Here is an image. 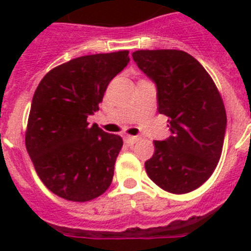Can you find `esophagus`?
Here are the masks:
<instances>
[{"instance_id":"obj_1","label":"esophagus","mask_w":251,"mask_h":251,"mask_svg":"<svg viewBox=\"0 0 251 251\" xmlns=\"http://www.w3.org/2000/svg\"><path fill=\"white\" fill-rule=\"evenodd\" d=\"M138 141H139V138L138 137H131V135H127V137H125V142L129 146H133L134 143H137Z\"/></svg>"}]
</instances>
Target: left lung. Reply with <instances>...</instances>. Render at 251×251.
<instances>
[{
	"mask_svg": "<svg viewBox=\"0 0 251 251\" xmlns=\"http://www.w3.org/2000/svg\"><path fill=\"white\" fill-rule=\"evenodd\" d=\"M133 58L156 83L157 110L169 118L172 133L153 142L146 172L168 193H190L210 178L222 156L226 127L222 95L206 69L183 50L146 49Z\"/></svg>",
	"mask_w": 251,
	"mask_h": 251,
	"instance_id": "left-lung-1",
	"label": "left lung"
}]
</instances>
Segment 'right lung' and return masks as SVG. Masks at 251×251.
I'll list each match as a JSON object with an SVG mask.
<instances>
[{
  "label": "right lung",
  "instance_id": "right-lung-1",
  "mask_svg": "<svg viewBox=\"0 0 251 251\" xmlns=\"http://www.w3.org/2000/svg\"><path fill=\"white\" fill-rule=\"evenodd\" d=\"M129 50L82 56L58 65L32 98L25 149L53 194L88 202L110 186L122 138L87 118L99 110L109 82L129 62Z\"/></svg>",
  "mask_w": 251,
  "mask_h": 251
}]
</instances>
